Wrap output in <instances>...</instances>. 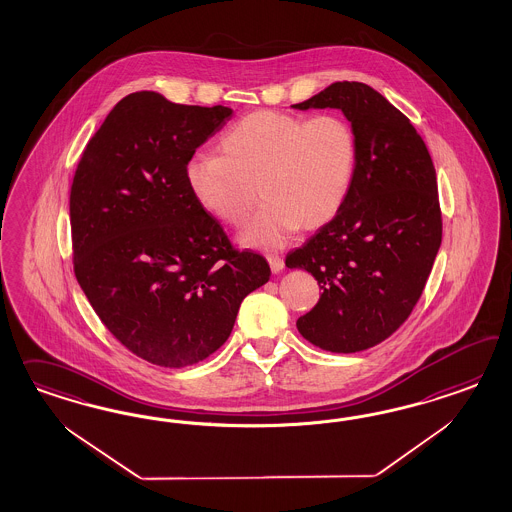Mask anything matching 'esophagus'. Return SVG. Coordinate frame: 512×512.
Returning <instances> with one entry per match:
<instances>
[{
    "label": "esophagus",
    "instance_id": "obj_1",
    "mask_svg": "<svg viewBox=\"0 0 512 512\" xmlns=\"http://www.w3.org/2000/svg\"><path fill=\"white\" fill-rule=\"evenodd\" d=\"M268 264H270V270H272L274 274H279V272L283 270V259L278 257V255H270V257H268Z\"/></svg>",
    "mask_w": 512,
    "mask_h": 512
}]
</instances>
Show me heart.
Returning a JSON list of instances; mask_svg holds the SVG:
<instances>
[{
    "instance_id": "obj_1",
    "label": "heart",
    "mask_w": 512,
    "mask_h": 512,
    "mask_svg": "<svg viewBox=\"0 0 512 512\" xmlns=\"http://www.w3.org/2000/svg\"><path fill=\"white\" fill-rule=\"evenodd\" d=\"M223 155H195L186 167L193 199L219 221L240 227L251 248H281L296 229H317L340 212L355 180L358 142L351 124L323 114L311 120L274 110L253 112L221 137Z\"/></svg>"
}]
</instances>
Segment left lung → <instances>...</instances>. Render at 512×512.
<instances>
[{"label":"left lung","mask_w":512,"mask_h":512,"mask_svg":"<svg viewBox=\"0 0 512 512\" xmlns=\"http://www.w3.org/2000/svg\"><path fill=\"white\" fill-rule=\"evenodd\" d=\"M293 107L341 110L357 135L340 212L285 259L323 289L298 332L330 353H357L403 325L432 272L443 231L434 163L417 129L368 84L334 82Z\"/></svg>","instance_id":"1"}]
</instances>
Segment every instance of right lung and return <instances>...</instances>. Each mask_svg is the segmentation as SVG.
<instances>
[{
    "mask_svg": "<svg viewBox=\"0 0 512 512\" xmlns=\"http://www.w3.org/2000/svg\"><path fill=\"white\" fill-rule=\"evenodd\" d=\"M231 114L131 93L73 178L78 285L116 340L163 368L210 357L231 336L242 300L270 279L266 259L234 249L187 187V163Z\"/></svg>",
    "mask_w": 512,
    "mask_h": 512,
    "instance_id": "obj_1",
    "label": "right lung"
}]
</instances>
